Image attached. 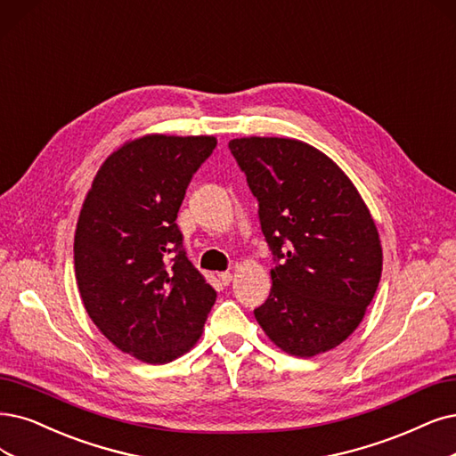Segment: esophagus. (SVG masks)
<instances>
[{
	"label": "esophagus",
	"instance_id": "obj_1",
	"mask_svg": "<svg viewBox=\"0 0 456 456\" xmlns=\"http://www.w3.org/2000/svg\"><path fill=\"white\" fill-rule=\"evenodd\" d=\"M217 278H219V281H222L224 285H229V283H231V280H232V274H231L229 271H225V273H219V274H217Z\"/></svg>",
	"mask_w": 456,
	"mask_h": 456
}]
</instances>
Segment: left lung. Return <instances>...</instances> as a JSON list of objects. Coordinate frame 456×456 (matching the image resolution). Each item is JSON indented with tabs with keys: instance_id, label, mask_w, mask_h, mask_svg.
I'll return each instance as SVG.
<instances>
[{
	"instance_id": "1",
	"label": "left lung",
	"mask_w": 456,
	"mask_h": 456,
	"mask_svg": "<svg viewBox=\"0 0 456 456\" xmlns=\"http://www.w3.org/2000/svg\"><path fill=\"white\" fill-rule=\"evenodd\" d=\"M273 254V289L254 310L278 347L297 357L340 346L359 327L381 278L379 234L338 165L295 139L229 142Z\"/></svg>"
}]
</instances>
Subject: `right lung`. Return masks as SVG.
Wrapping results in <instances>:
<instances>
[{
	"instance_id": "1",
	"label": "right lung",
	"mask_w": 456,
	"mask_h": 456,
	"mask_svg": "<svg viewBox=\"0 0 456 456\" xmlns=\"http://www.w3.org/2000/svg\"><path fill=\"white\" fill-rule=\"evenodd\" d=\"M214 137L150 134L99 168L75 232V274L92 322L124 353L165 364L202 332L216 291L185 254L176 217Z\"/></svg>"
}]
</instances>
